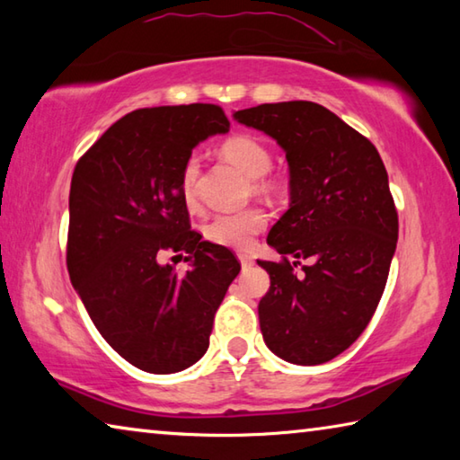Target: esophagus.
<instances>
[{
	"label": "esophagus",
	"mask_w": 460,
	"mask_h": 460,
	"mask_svg": "<svg viewBox=\"0 0 460 460\" xmlns=\"http://www.w3.org/2000/svg\"><path fill=\"white\" fill-rule=\"evenodd\" d=\"M239 261H241V266H243V268H252L253 266V260L249 258V255H245V253H239Z\"/></svg>",
	"instance_id": "esophagus-1"
}]
</instances>
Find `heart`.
<instances>
[{"label": "heart", "mask_w": 460, "mask_h": 460, "mask_svg": "<svg viewBox=\"0 0 460 460\" xmlns=\"http://www.w3.org/2000/svg\"><path fill=\"white\" fill-rule=\"evenodd\" d=\"M221 154L225 160H229L233 166H237L241 172L249 178H261L268 174L271 166V155L268 147L253 136H233L225 139L221 146ZM200 164L197 158H189L184 162L181 172V197L184 205L192 207L197 200V181H199ZM266 225V217L258 208H247V211L217 215L205 225V237L215 245L229 249H245L249 241L260 233Z\"/></svg>", "instance_id": "heart-1"}]
</instances>
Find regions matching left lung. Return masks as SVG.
<instances>
[{
  "instance_id": "8db88e82",
  "label": "left lung",
  "mask_w": 460,
  "mask_h": 460,
  "mask_svg": "<svg viewBox=\"0 0 460 460\" xmlns=\"http://www.w3.org/2000/svg\"><path fill=\"white\" fill-rule=\"evenodd\" d=\"M276 139L290 170V208L268 245L294 261H263L260 300L268 349L294 365H321L359 339L384 294L398 243L387 172L367 137L313 101L263 103L233 113ZM309 261L305 275L293 268Z\"/></svg>"
}]
</instances>
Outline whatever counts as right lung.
Here are the masks:
<instances>
[{
    "mask_svg": "<svg viewBox=\"0 0 460 460\" xmlns=\"http://www.w3.org/2000/svg\"><path fill=\"white\" fill-rule=\"evenodd\" d=\"M227 131L217 105L137 109L76 162L68 276L101 337L142 371L176 373L207 353L217 308L241 270L227 247L190 231L181 197L194 147ZM164 251L189 252L190 271L160 264Z\"/></svg>",
    "mask_w": 460,
    "mask_h": 460,
    "instance_id": "right-lung-1",
    "label": "right lung"
}]
</instances>
